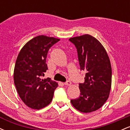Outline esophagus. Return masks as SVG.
<instances>
[{
  "label": "esophagus",
  "mask_w": 130,
  "mask_h": 130,
  "mask_svg": "<svg viewBox=\"0 0 130 130\" xmlns=\"http://www.w3.org/2000/svg\"><path fill=\"white\" fill-rule=\"evenodd\" d=\"M71 84V83L70 81H69V80H68V81H67L66 83H64V84L65 85V86H70Z\"/></svg>",
  "instance_id": "34e87169"
}]
</instances>
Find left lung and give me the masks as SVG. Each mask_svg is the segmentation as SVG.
Wrapping results in <instances>:
<instances>
[{
	"label": "left lung",
	"instance_id": "1",
	"mask_svg": "<svg viewBox=\"0 0 130 130\" xmlns=\"http://www.w3.org/2000/svg\"><path fill=\"white\" fill-rule=\"evenodd\" d=\"M77 49L80 70L86 72L84 83H80V96L71 100L74 108L82 112L95 111L109 97L111 88L112 69L103 46L90 35L69 39Z\"/></svg>",
	"mask_w": 130,
	"mask_h": 130
}]
</instances>
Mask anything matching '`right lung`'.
Returning <instances> with one entry per match:
<instances>
[{
	"mask_svg": "<svg viewBox=\"0 0 130 130\" xmlns=\"http://www.w3.org/2000/svg\"><path fill=\"white\" fill-rule=\"evenodd\" d=\"M59 40L45 35L34 37L22 47L16 59L14 85L22 101L34 109L48 105L58 86L50 77H43L47 70L46 61L48 51Z\"/></svg>",
	"mask_w": 130,
	"mask_h": 130,
	"instance_id": "add662e5",
	"label": "right lung"
}]
</instances>
